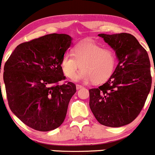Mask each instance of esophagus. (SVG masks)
Wrapping results in <instances>:
<instances>
[{"instance_id":"1","label":"esophagus","mask_w":155,"mask_h":155,"mask_svg":"<svg viewBox=\"0 0 155 155\" xmlns=\"http://www.w3.org/2000/svg\"><path fill=\"white\" fill-rule=\"evenodd\" d=\"M83 86H81V85H80V84H77V85H76V88H77V90H79V89H81V88H83Z\"/></svg>"}]
</instances>
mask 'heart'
<instances>
[{
	"mask_svg": "<svg viewBox=\"0 0 155 155\" xmlns=\"http://www.w3.org/2000/svg\"><path fill=\"white\" fill-rule=\"evenodd\" d=\"M72 54H65L61 62L63 73L71 79L75 77L81 66L83 71L76 80L101 84L111 78L117 65V56L112 49L103 48L90 41L77 44Z\"/></svg>",
	"mask_w": 155,
	"mask_h": 155,
	"instance_id": "heart-1",
	"label": "heart"
}]
</instances>
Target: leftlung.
<instances>
[{
    "mask_svg": "<svg viewBox=\"0 0 155 155\" xmlns=\"http://www.w3.org/2000/svg\"><path fill=\"white\" fill-rule=\"evenodd\" d=\"M115 51L118 64L107 82L89 90L90 108L99 124L110 127L129 124L145 103L151 87L148 53L128 33L99 34Z\"/></svg>",
    "mask_w": 155,
    "mask_h": 155,
    "instance_id": "left-lung-1",
    "label": "left lung"
}]
</instances>
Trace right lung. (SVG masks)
<instances>
[{
  "label": "right lung",
  "mask_w": 155,
  "mask_h": 155,
  "mask_svg": "<svg viewBox=\"0 0 155 155\" xmlns=\"http://www.w3.org/2000/svg\"><path fill=\"white\" fill-rule=\"evenodd\" d=\"M71 44L65 34H50L17 46L4 68L8 105L29 127L50 131L65 118L76 85L65 80L61 62Z\"/></svg>",
  "instance_id": "right-lung-1"
}]
</instances>
